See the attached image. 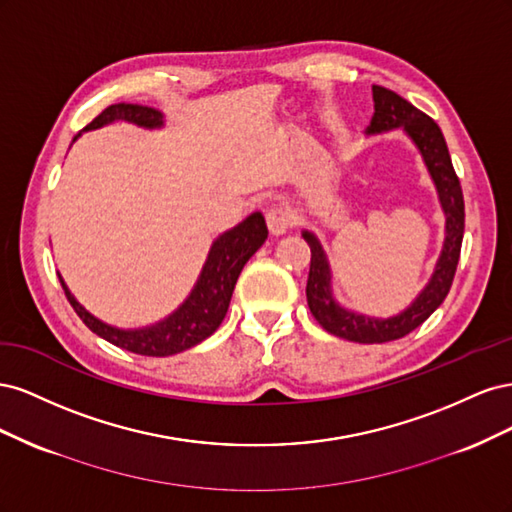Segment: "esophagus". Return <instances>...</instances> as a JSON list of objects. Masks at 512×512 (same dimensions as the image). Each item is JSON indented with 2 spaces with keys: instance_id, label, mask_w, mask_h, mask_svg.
<instances>
[{
  "instance_id": "obj_1",
  "label": "esophagus",
  "mask_w": 512,
  "mask_h": 512,
  "mask_svg": "<svg viewBox=\"0 0 512 512\" xmlns=\"http://www.w3.org/2000/svg\"><path fill=\"white\" fill-rule=\"evenodd\" d=\"M294 222H297V215L286 207H273L267 211V226L273 237L286 235V232L294 226Z\"/></svg>"
}]
</instances>
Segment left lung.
Instances as JSON below:
<instances>
[{
    "label": "left lung",
    "instance_id": "left-lung-1",
    "mask_svg": "<svg viewBox=\"0 0 512 512\" xmlns=\"http://www.w3.org/2000/svg\"><path fill=\"white\" fill-rule=\"evenodd\" d=\"M371 91H374V117H371L367 132L382 134L395 128H404L416 149L421 151L429 175L433 183H436L440 205L446 215V235L442 252L429 284L421 290V294L412 301L410 307L391 318H369L365 314L350 312V309L342 307L333 299L329 258L324 254L314 232L303 230V239L307 241L309 250H312L305 294L309 312L320 322L324 331L348 339V342L384 344L406 337L410 331L421 327L446 299L448 290L453 286V277L461 254L466 211H463V192L459 177L455 175V168L451 156H448V147L438 123L427 117L423 111H418L408 100L397 96L391 89L374 85Z\"/></svg>",
    "mask_w": 512,
    "mask_h": 512
}]
</instances>
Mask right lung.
I'll return each instance as SVG.
<instances>
[{
    "label": "right lung",
    "instance_id": "1",
    "mask_svg": "<svg viewBox=\"0 0 512 512\" xmlns=\"http://www.w3.org/2000/svg\"><path fill=\"white\" fill-rule=\"evenodd\" d=\"M113 121H128L134 123V126L153 130L164 126V115L158 108L119 102L104 108V111L94 121L87 123L83 130H98ZM267 237L269 230L265 218H262V213L258 211L252 213L250 218H245L239 226L224 232L222 237L213 241L205 267L200 271V277L194 290L190 292V297L185 299L168 318L145 329L126 331L98 320L72 297V292L68 290L66 282L61 280V275L59 282L64 286L66 297L74 307V312L79 314V318L91 331L106 339V342L143 356H170L200 344L203 339L218 331L228 312L232 290H235L241 269L245 267V262L256 254L258 247L265 243Z\"/></svg>",
    "mask_w": 512,
    "mask_h": 512
}]
</instances>
